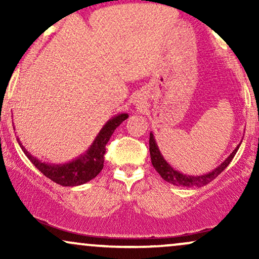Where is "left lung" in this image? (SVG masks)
<instances>
[{
	"instance_id": "8db88e82",
	"label": "left lung",
	"mask_w": 259,
	"mask_h": 259,
	"mask_svg": "<svg viewBox=\"0 0 259 259\" xmlns=\"http://www.w3.org/2000/svg\"><path fill=\"white\" fill-rule=\"evenodd\" d=\"M240 142L237 145L236 148L230 153V156L228 157L221 165H218L214 170L209 171V173L203 174V175H189V174H183L179 170L174 169L170 164L164 159V157L160 153L158 145H157L156 140L152 133H150V154H151V162L152 165L158 171V174L162 177V179H164L167 183L173 184L175 186H184V187H202L207 184H209L210 181L214 180L219 174L224 170L225 168L230 164V162L233 160L234 156L236 154L237 150H239Z\"/></svg>"
}]
</instances>
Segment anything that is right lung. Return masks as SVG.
Wrapping results in <instances>:
<instances>
[{
  "mask_svg": "<svg viewBox=\"0 0 259 259\" xmlns=\"http://www.w3.org/2000/svg\"><path fill=\"white\" fill-rule=\"evenodd\" d=\"M127 117H129L127 113H120V114L112 117L102 126L99 135L96 136V139L94 140L92 145L85 153L80 154L75 159L63 163V164H53V163L50 164V163L41 162L30 152H28V150L19 141V138H17V141L25 156L45 177L62 186H78L88 183L100 174L103 168V162H105L107 142L109 141L114 130L124 120L127 119Z\"/></svg>",
  "mask_w": 259,
  "mask_h": 259,
  "instance_id": "obj_1",
  "label": "right lung"
}]
</instances>
